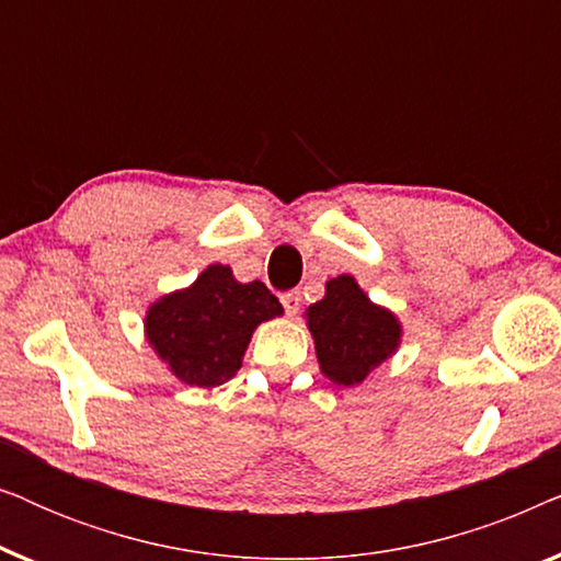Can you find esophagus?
<instances>
[{
	"label": "esophagus",
	"mask_w": 561,
	"mask_h": 561,
	"mask_svg": "<svg viewBox=\"0 0 561 561\" xmlns=\"http://www.w3.org/2000/svg\"><path fill=\"white\" fill-rule=\"evenodd\" d=\"M280 304L288 317H296L298 306H301V294H298V290H286V294H280Z\"/></svg>",
	"instance_id": "1"
}]
</instances>
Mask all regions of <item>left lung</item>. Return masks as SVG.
Listing matches in <instances>:
<instances>
[{
	"label": "left lung",
	"instance_id": "8db88e82",
	"mask_svg": "<svg viewBox=\"0 0 561 561\" xmlns=\"http://www.w3.org/2000/svg\"><path fill=\"white\" fill-rule=\"evenodd\" d=\"M306 317L321 370L336 386L363 382L401 340L393 313L370 304L350 275L329 280L327 296L309 306Z\"/></svg>",
	"mask_w": 561,
	"mask_h": 561
}]
</instances>
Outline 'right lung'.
I'll list each match as a JSON object with an SVG mask.
<instances>
[{
    "mask_svg": "<svg viewBox=\"0 0 561 561\" xmlns=\"http://www.w3.org/2000/svg\"><path fill=\"white\" fill-rule=\"evenodd\" d=\"M283 313L265 283H237L211 265L188 290L165 296L148 313V340L183 382L214 388L240 370L260 321Z\"/></svg>",
    "mask_w": 561,
    "mask_h": 561,
    "instance_id": "right-lung-1",
    "label": "right lung"
}]
</instances>
